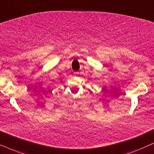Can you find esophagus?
I'll list each match as a JSON object with an SVG mask.
<instances>
[{
    "instance_id": "esophagus-1",
    "label": "esophagus",
    "mask_w": 154,
    "mask_h": 154,
    "mask_svg": "<svg viewBox=\"0 0 154 154\" xmlns=\"http://www.w3.org/2000/svg\"><path fill=\"white\" fill-rule=\"evenodd\" d=\"M75 74H78V73H75Z\"/></svg>"
}]
</instances>
